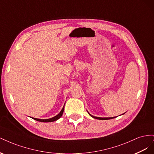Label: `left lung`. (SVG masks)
I'll list each match as a JSON object with an SVG mask.
<instances>
[{
  "label": "left lung",
  "instance_id": "obj_1",
  "mask_svg": "<svg viewBox=\"0 0 154 154\" xmlns=\"http://www.w3.org/2000/svg\"><path fill=\"white\" fill-rule=\"evenodd\" d=\"M88 114H89L91 116V117H92V118H94L95 119H100V120H107V119H112V118H116V117H112V118H99V117H96V116H93L91 114H90L89 113H88Z\"/></svg>",
  "mask_w": 154,
  "mask_h": 154
}]
</instances>
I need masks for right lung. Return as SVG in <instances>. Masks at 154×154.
I'll use <instances>...</instances> for the list:
<instances>
[{
  "label": "right lung",
  "instance_id": "add662e5",
  "mask_svg": "<svg viewBox=\"0 0 154 154\" xmlns=\"http://www.w3.org/2000/svg\"><path fill=\"white\" fill-rule=\"evenodd\" d=\"M63 110H64V106H63V108L62 109V110L60 111V112L56 116L53 118H51L49 119H37V118H32V119H33L35 120L38 121V122H44V123H48V122H55V121L58 120V119H60V118L62 117V116L63 113Z\"/></svg>",
  "mask_w": 154,
  "mask_h": 154
}]
</instances>
